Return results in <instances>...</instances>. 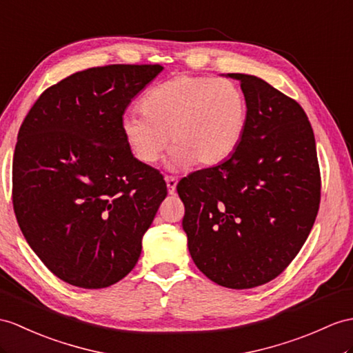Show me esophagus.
Returning <instances> with one entry per match:
<instances>
[{
	"label": "esophagus",
	"mask_w": 353,
	"mask_h": 353,
	"mask_svg": "<svg viewBox=\"0 0 353 353\" xmlns=\"http://www.w3.org/2000/svg\"><path fill=\"white\" fill-rule=\"evenodd\" d=\"M166 184H168V190H169V193L170 194H174L175 193V190H176V183H178V179H176V176H174V175H166Z\"/></svg>",
	"instance_id": "34e87169"
}]
</instances>
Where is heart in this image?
<instances>
[{
    "label": "heart",
    "mask_w": 353,
    "mask_h": 353,
    "mask_svg": "<svg viewBox=\"0 0 353 353\" xmlns=\"http://www.w3.org/2000/svg\"><path fill=\"white\" fill-rule=\"evenodd\" d=\"M142 110H127L121 132L133 156L154 165L170 143L172 168H208L229 159L241 143L248 105L235 82L178 74L154 87Z\"/></svg>",
    "instance_id": "obj_1"
}]
</instances>
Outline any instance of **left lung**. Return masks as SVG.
<instances>
[{
    "label": "left lung",
    "mask_w": 353,
    "mask_h": 353,
    "mask_svg": "<svg viewBox=\"0 0 353 353\" xmlns=\"http://www.w3.org/2000/svg\"><path fill=\"white\" fill-rule=\"evenodd\" d=\"M241 83L248 121L236 151L178 183L192 259L229 289L265 285L285 271L310 234L321 170L310 121L299 103L259 77Z\"/></svg>",
    "instance_id": "8db88e82"
}]
</instances>
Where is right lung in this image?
<instances>
[{
	"mask_svg": "<svg viewBox=\"0 0 353 353\" xmlns=\"http://www.w3.org/2000/svg\"><path fill=\"white\" fill-rule=\"evenodd\" d=\"M161 70L110 64L73 73L41 92L19 128L14 216L34 253L68 285L101 289L124 279L168 194L121 132L128 103Z\"/></svg>",
	"mask_w": 353,
	"mask_h": 353,
	"instance_id": "1",
	"label": "right lung"
}]
</instances>
